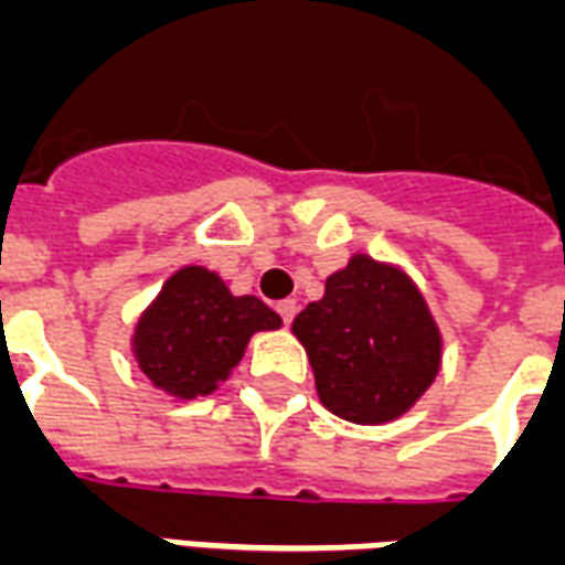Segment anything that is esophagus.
<instances>
[{"mask_svg": "<svg viewBox=\"0 0 565 565\" xmlns=\"http://www.w3.org/2000/svg\"><path fill=\"white\" fill-rule=\"evenodd\" d=\"M277 312L282 316V321H286V324H291V318L298 316V303H295V300H279Z\"/></svg>", "mask_w": 565, "mask_h": 565, "instance_id": "1", "label": "esophagus"}]
</instances>
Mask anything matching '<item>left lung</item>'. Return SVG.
<instances>
[{
  "label": "left lung",
  "mask_w": 565,
  "mask_h": 565,
  "mask_svg": "<svg viewBox=\"0 0 565 565\" xmlns=\"http://www.w3.org/2000/svg\"><path fill=\"white\" fill-rule=\"evenodd\" d=\"M291 330L307 348L321 405L360 426L402 417L440 369L444 339L423 291L405 270L363 253L330 274L324 298Z\"/></svg>",
  "instance_id": "obj_1"
}]
</instances>
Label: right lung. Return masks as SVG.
Returning a JSON list of instances; mask_svg holds the SVG:
<instances>
[{
	"mask_svg": "<svg viewBox=\"0 0 565 565\" xmlns=\"http://www.w3.org/2000/svg\"><path fill=\"white\" fill-rule=\"evenodd\" d=\"M282 318L256 295H232L207 267L186 265L163 282L134 330V358L157 390L175 398L207 396L244 358L249 337Z\"/></svg>",
	"mask_w": 565,
	"mask_h": 565,
	"instance_id": "right-lung-1",
	"label": "right lung"
}]
</instances>
